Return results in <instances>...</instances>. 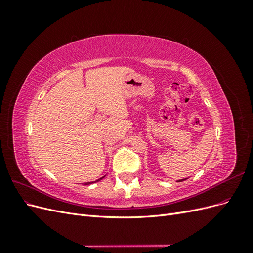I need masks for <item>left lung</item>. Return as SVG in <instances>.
I'll list each match as a JSON object with an SVG mask.
<instances>
[{
  "instance_id": "left-lung-1",
  "label": "left lung",
  "mask_w": 253,
  "mask_h": 253,
  "mask_svg": "<svg viewBox=\"0 0 253 253\" xmlns=\"http://www.w3.org/2000/svg\"><path fill=\"white\" fill-rule=\"evenodd\" d=\"M186 179H187V178H185V179H180V180H178V182H179V181H183V180H186Z\"/></svg>"
}]
</instances>
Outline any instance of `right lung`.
<instances>
[{"label":"right lung","instance_id":"obj_1","mask_svg":"<svg viewBox=\"0 0 253 253\" xmlns=\"http://www.w3.org/2000/svg\"><path fill=\"white\" fill-rule=\"evenodd\" d=\"M104 177V176H103ZM103 177H101V178H99L98 180H96V181H91V182H86V183H84V185H90V183H93V182H97V181H99V180H101Z\"/></svg>","mask_w":253,"mask_h":253}]
</instances>
